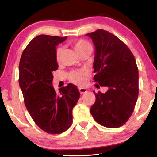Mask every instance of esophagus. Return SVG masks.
<instances>
[{"label": "esophagus", "instance_id": "1", "mask_svg": "<svg viewBox=\"0 0 157 157\" xmlns=\"http://www.w3.org/2000/svg\"><path fill=\"white\" fill-rule=\"evenodd\" d=\"M78 90H79V92H80L81 94H83L87 92V89H85V88H79Z\"/></svg>", "mask_w": 157, "mask_h": 157}]
</instances>
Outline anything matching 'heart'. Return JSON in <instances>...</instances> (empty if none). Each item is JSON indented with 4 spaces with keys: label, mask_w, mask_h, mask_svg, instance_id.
Here are the masks:
<instances>
[{
    "label": "heart",
    "mask_w": 157,
    "mask_h": 157,
    "mask_svg": "<svg viewBox=\"0 0 157 157\" xmlns=\"http://www.w3.org/2000/svg\"><path fill=\"white\" fill-rule=\"evenodd\" d=\"M72 46L76 50V51L78 54L82 53L83 51L89 48H92L91 45L89 44L87 40L84 39H79L76 40H74L71 43ZM63 52V48L61 46H59L56 50V59L58 61H60L61 56ZM86 76V73L83 71L78 70H73L68 74V79L71 82L75 83L77 85H83L85 83V76Z\"/></svg>",
    "instance_id": "1"
}]
</instances>
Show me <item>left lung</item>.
<instances>
[{"instance_id":"8db88e82","label":"left lung","mask_w":157,"mask_h":157,"mask_svg":"<svg viewBox=\"0 0 157 157\" xmlns=\"http://www.w3.org/2000/svg\"><path fill=\"white\" fill-rule=\"evenodd\" d=\"M96 47L94 80L96 87L106 86L105 94L94 93L96 101L90 109L95 121L108 128H118L128 121L139 95V71L128 46L103 29L87 33Z\"/></svg>"}]
</instances>
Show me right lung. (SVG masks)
Segmentation results:
<instances>
[{"instance_id": "obj_1", "label": "right lung", "mask_w": 157, "mask_h": 157, "mask_svg": "<svg viewBox=\"0 0 157 157\" xmlns=\"http://www.w3.org/2000/svg\"><path fill=\"white\" fill-rule=\"evenodd\" d=\"M67 38L40 35L23 51L19 63V86L25 106L40 129L59 134L73 121L72 110L80 97L76 86L68 83L57 94L52 86L53 71L58 69L56 46Z\"/></svg>"}]
</instances>
